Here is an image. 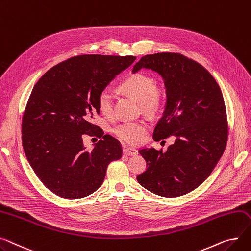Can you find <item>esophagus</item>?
Wrapping results in <instances>:
<instances>
[{"label":"esophagus","instance_id":"obj_1","mask_svg":"<svg viewBox=\"0 0 251 251\" xmlns=\"http://www.w3.org/2000/svg\"><path fill=\"white\" fill-rule=\"evenodd\" d=\"M123 153L127 156H132V155H136L138 153V151L134 148H131V147H126L123 149Z\"/></svg>","mask_w":251,"mask_h":251}]
</instances>
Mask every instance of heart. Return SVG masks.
Wrapping results in <instances>:
<instances>
[{
    "instance_id": "b5f03b06",
    "label": "heart",
    "mask_w": 251,
    "mask_h": 251,
    "mask_svg": "<svg viewBox=\"0 0 251 251\" xmlns=\"http://www.w3.org/2000/svg\"><path fill=\"white\" fill-rule=\"evenodd\" d=\"M155 80L143 74H134L127 77L121 85V90L134 98L142 108L147 111L155 110L162 101L161 93L155 88ZM98 106L104 115L109 116L113 112V95L109 89L100 93ZM148 129L144 121H128L114 128V134L127 144H139Z\"/></svg>"
}]
</instances>
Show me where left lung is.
Masks as SVG:
<instances>
[{"label": "left lung", "mask_w": 251, "mask_h": 251, "mask_svg": "<svg viewBox=\"0 0 251 251\" xmlns=\"http://www.w3.org/2000/svg\"><path fill=\"white\" fill-rule=\"evenodd\" d=\"M141 69L157 73L165 86V108L153 139H176L165 152L153 147L139 150L147 169L137 180L161 197L186 195L211 175L225 150L228 124L222 92L204 66L179 53L145 55L132 73Z\"/></svg>", "instance_id": "obj_1"}]
</instances>
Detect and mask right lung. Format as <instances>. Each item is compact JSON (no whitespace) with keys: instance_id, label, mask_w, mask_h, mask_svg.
<instances>
[{"instance_id":"1","label":"right lung","mask_w":251,"mask_h":251,"mask_svg":"<svg viewBox=\"0 0 251 251\" xmlns=\"http://www.w3.org/2000/svg\"><path fill=\"white\" fill-rule=\"evenodd\" d=\"M135 56L85 54L47 71L29 97L22 119L26 157L43 185L65 199H79L102 186L108 165L122 156L120 142L92 120L100 114L98 99ZM83 135H98L91 152Z\"/></svg>"}]
</instances>
